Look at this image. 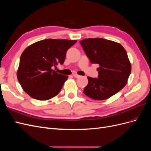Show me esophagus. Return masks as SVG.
Segmentation results:
<instances>
[{"instance_id":"34e87169","label":"esophagus","mask_w":151,"mask_h":151,"mask_svg":"<svg viewBox=\"0 0 151 151\" xmlns=\"http://www.w3.org/2000/svg\"><path fill=\"white\" fill-rule=\"evenodd\" d=\"M73 76H74V77H76V78H78V77H80V76H79V75L77 74H73Z\"/></svg>"}]
</instances>
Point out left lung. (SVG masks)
Wrapping results in <instances>:
<instances>
[{
  "mask_svg": "<svg viewBox=\"0 0 151 151\" xmlns=\"http://www.w3.org/2000/svg\"><path fill=\"white\" fill-rule=\"evenodd\" d=\"M84 51L92 63L99 67L98 78L88 77L84 93L95 100H104L124 88L131 73V64L125 48L120 43L103 38L80 41Z\"/></svg>",
  "mask_w": 151,
  "mask_h": 151,
  "instance_id": "obj_1",
  "label": "left lung"
}]
</instances>
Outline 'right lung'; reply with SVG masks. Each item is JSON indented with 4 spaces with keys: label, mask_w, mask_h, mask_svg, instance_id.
I'll list each match as a JSON object with an SVG mask.
<instances>
[{
    "label": "right lung",
    "mask_w": 151,
    "mask_h": 151,
    "mask_svg": "<svg viewBox=\"0 0 151 151\" xmlns=\"http://www.w3.org/2000/svg\"><path fill=\"white\" fill-rule=\"evenodd\" d=\"M77 40L46 39L27 47L21 54L17 80L31 98L48 100L61 91L68 76L57 73L53 67L63 64L68 48Z\"/></svg>",
    "instance_id": "add662e5"
}]
</instances>
